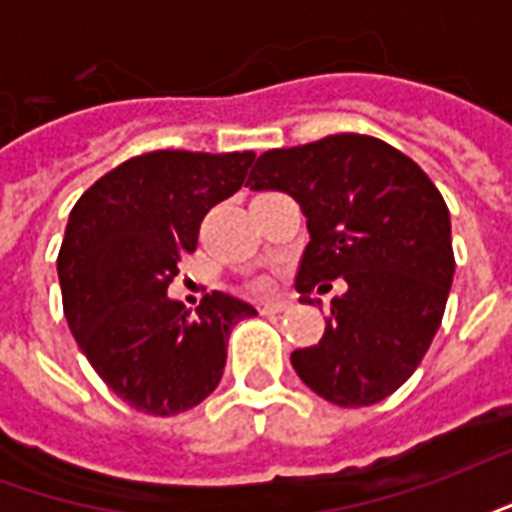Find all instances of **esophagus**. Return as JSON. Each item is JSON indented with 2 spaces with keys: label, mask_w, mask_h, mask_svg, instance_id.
<instances>
[{
  "label": "esophagus",
  "mask_w": 512,
  "mask_h": 512,
  "mask_svg": "<svg viewBox=\"0 0 512 512\" xmlns=\"http://www.w3.org/2000/svg\"><path fill=\"white\" fill-rule=\"evenodd\" d=\"M288 310V301H266V304H260V312L263 315H277V312Z\"/></svg>",
  "instance_id": "esophagus-1"
}]
</instances>
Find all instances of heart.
I'll use <instances>...</instances> for the list:
<instances>
[{"label":"heart","instance_id":"obj_1","mask_svg":"<svg viewBox=\"0 0 512 512\" xmlns=\"http://www.w3.org/2000/svg\"><path fill=\"white\" fill-rule=\"evenodd\" d=\"M263 288H266V285H260V290H263Z\"/></svg>","mask_w":512,"mask_h":512}]
</instances>
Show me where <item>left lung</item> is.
<instances>
[{
	"instance_id": "obj_1",
	"label": "left lung",
	"mask_w": 512,
	"mask_h": 512,
	"mask_svg": "<svg viewBox=\"0 0 512 512\" xmlns=\"http://www.w3.org/2000/svg\"><path fill=\"white\" fill-rule=\"evenodd\" d=\"M246 186L299 202L310 244L296 290L343 277L321 343L290 354L312 392L345 408L373 406L406 384L439 332L450 296V211L433 180L376 136L334 134L266 150ZM332 288V285H329Z\"/></svg>"
}]
</instances>
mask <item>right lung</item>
<instances>
[{
	"instance_id": "right-lung-1",
	"label": "right lung",
	"mask_w": 512,
	"mask_h": 512,
	"mask_svg": "<svg viewBox=\"0 0 512 512\" xmlns=\"http://www.w3.org/2000/svg\"><path fill=\"white\" fill-rule=\"evenodd\" d=\"M252 161V150H153L109 169L73 205L57 257L65 321L136 411L172 417L202 403L222 381L233 326L257 315L222 290L197 312L167 296L205 213L241 189Z\"/></svg>"
}]
</instances>
